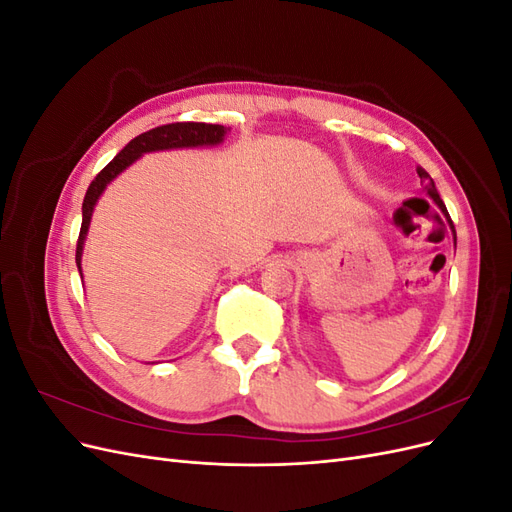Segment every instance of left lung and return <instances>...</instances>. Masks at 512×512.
<instances>
[{
  "instance_id": "1",
  "label": "left lung",
  "mask_w": 512,
  "mask_h": 512,
  "mask_svg": "<svg viewBox=\"0 0 512 512\" xmlns=\"http://www.w3.org/2000/svg\"><path fill=\"white\" fill-rule=\"evenodd\" d=\"M416 173H418V177H421V181H423V185H425V192H427V196L433 200V203H436V205L440 207V211L444 213L446 222L451 224V230H453V235H455L453 220H451V215H448V211H446V207H444V203H442V198H440V194H438V190H436V183H433V179L427 175V170H425V168L418 166V168H416ZM455 241H457V237H455Z\"/></svg>"
}]
</instances>
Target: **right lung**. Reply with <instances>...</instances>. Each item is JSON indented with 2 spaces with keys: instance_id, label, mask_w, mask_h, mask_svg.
Wrapping results in <instances>:
<instances>
[{
  "instance_id": "add662e5",
  "label": "right lung",
  "mask_w": 512,
  "mask_h": 512,
  "mask_svg": "<svg viewBox=\"0 0 512 512\" xmlns=\"http://www.w3.org/2000/svg\"><path fill=\"white\" fill-rule=\"evenodd\" d=\"M226 128L218 126V123H194V121H179V123H168V126L153 128L149 132L138 134L136 138L123 147L117 156L108 162L98 177L89 183L85 200H83V224H81V235L76 241V267L81 271V260H83V245L87 239V230L91 224V215H94V207L106 185L111 183L123 170L132 166L138 158L145 156L151 151H166V149H185V147H215L224 141Z\"/></svg>"
}]
</instances>
